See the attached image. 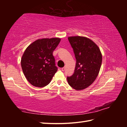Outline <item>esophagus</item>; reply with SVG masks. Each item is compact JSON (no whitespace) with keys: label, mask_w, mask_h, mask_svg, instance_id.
<instances>
[{"label":"esophagus","mask_w":127,"mask_h":127,"mask_svg":"<svg viewBox=\"0 0 127 127\" xmlns=\"http://www.w3.org/2000/svg\"><path fill=\"white\" fill-rule=\"evenodd\" d=\"M62 70L63 71H64V70H65V67H63V68H62Z\"/></svg>","instance_id":"esophagus-1"}]
</instances>
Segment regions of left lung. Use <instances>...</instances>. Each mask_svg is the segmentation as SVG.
I'll list each match as a JSON object with an SVG mask.
<instances>
[{
	"label": "left lung",
	"instance_id": "left-lung-1",
	"mask_svg": "<svg viewBox=\"0 0 127 127\" xmlns=\"http://www.w3.org/2000/svg\"><path fill=\"white\" fill-rule=\"evenodd\" d=\"M76 59L73 75L67 77L69 85L77 91L91 85L98 76L102 63V55L99 47L88 37H68Z\"/></svg>",
	"mask_w": 127,
	"mask_h": 127
}]
</instances>
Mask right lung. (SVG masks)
I'll list each match as a JSON object with an SVG mask.
<instances>
[{
    "instance_id": "obj_1",
    "label": "right lung",
    "mask_w": 127,
    "mask_h": 127,
    "mask_svg": "<svg viewBox=\"0 0 127 127\" xmlns=\"http://www.w3.org/2000/svg\"><path fill=\"white\" fill-rule=\"evenodd\" d=\"M60 41L58 37L38 39L26 48L21 64L23 74L31 85L43 87L49 84L58 70L53 52Z\"/></svg>"
}]
</instances>
